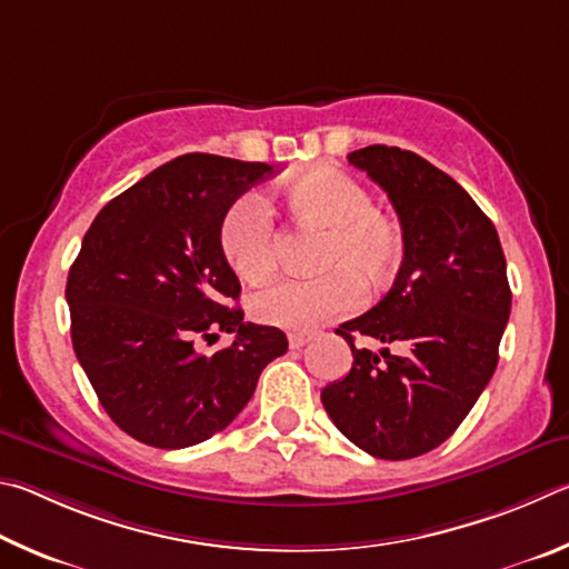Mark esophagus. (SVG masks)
<instances>
[{
	"label": "esophagus",
	"instance_id": "esophagus-1",
	"mask_svg": "<svg viewBox=\"0 0 569 569\" xmlns=\"http://www.w3.org/2000/svg\"><path fill=\"white\" fill-rule=\"evenodd\" d=\"M310 340H312V337L307 335V332H290V335H287V342H290V350H300V347H305Z\"/></svg>",
	"mask_w": 569,
	"mask_h": 569
}]
</instances>
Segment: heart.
<instances>
[{"instance_id":"b5f03b06","label":"heart","mask_w":569,"mask_h":569,"mask_svg":"<svg viewBox=\"0 0 569 569\" xmlns=\"http://www.w3.org/2000/svg\"><path fill=\"white\" fill-rule=\"evenodd\" d=\"M297 222L325 229L320 267L312 279H279L249 297L257 322L282 330H315L352 312L362 302V282L382 284L405 257L397 219L375 209L372 194L342 169L317 167L292 177L282 189ZM219 249L232 272L249 284L264 282L277 269L274 222L264 199L244 194L219 224Z\"/></svg>"}]
</instances>
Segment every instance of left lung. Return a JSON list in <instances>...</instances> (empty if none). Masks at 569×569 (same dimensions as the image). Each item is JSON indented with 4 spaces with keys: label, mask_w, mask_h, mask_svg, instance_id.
<instances>
[{
    "label": "left lung",
    "mask_w": 569,
    "mask_h": 569,
    "mask_svg": "<svg viewBox=\"0 0 569 569\" xmlns=\"http://www.w3.org/2000/svg\"><path fill=\"white\" fill-rule=\"evenodd\" d=\"M347 159L390 197L405 257L385 300L337 330L355 362L322 405L367 455L410 460L440 447L492 380L512 305L507 264L490 217L442 169L387 144ZM355 333L403 355L355 348Z\"/></svg>",
    "instance_id": "8db88e82"
}]
</instances>
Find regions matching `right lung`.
I'll list each match as a JSON object with an SVG mask.
<instances>
[{"instance_id":"1","label":"right lung","mask_w":569,"mask_h":569,"mask_svg":"<svg viewBox=\"0 0 569 569\" xmlns=\"http://www.w3.org/2000/svg\"><path fill=\"white\" fill-rule=\"evenodd\" d=\"M264 162L182 154L102 207L67 277L72 345L104 412L137 442L182 450L242 412L287 352L277 327L242 322L219 224ZM236 335L212 356L196 340Z\"/></svg>"}]
</instances>
